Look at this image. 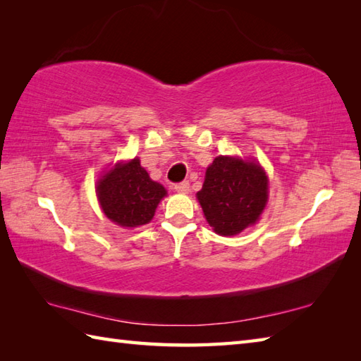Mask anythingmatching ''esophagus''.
Returning <instances> with one entry per match:
<instances>
[{
    "label": "esophagus",
    "instance_id": "34e87169",
    "mask_svg": "<svg viewBox=\"0 0 361 361\" xmlns=\"http://www.w3.org/2000/svg\"><path fill=\"white\" fill-rule=\"evenodd\" d=\"M173 189L176 190V192H180V194H188L189 192V181L176 183V185L173 186Z\"/></svg>",
    "mask_w": 361,
    "mask_h": 361
}]
</instances>
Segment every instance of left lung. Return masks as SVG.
I'll return each mask as SVG.
<instances>
[{"mask_svg": "<svg viewBox=\"0 0 361 361\" xmlns=\"http://www.w3.org/2000/svg\"><path fill=\"white\" fill-rule=\"evenodd\" d=\"M197 198L214 231L235 235L255 225L265 209L268 178L256 161L220 155L206 169Z\"/></svg>", "mask_w": 361, "mask_h": 361, "instance_id": "1", "label": "left lung"}]
</instances>
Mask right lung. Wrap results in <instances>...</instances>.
<instances>
[{
	"mask_svg": "<svg viewBox=\"0 0 361 361\" xmlns=\"http://www.w3.org/2000/svg\"><path fill=\"white\" fill-rule=\"evenodd\" d=\"M97 200L104 214L122 228L142 226L155 216L166 189L141 167L140 158L118 163L97 181Z\"/></svg>",
	"mask_w": 361,
	"mask_h": 361,
	"instance_id": "obj_1",
	"label": "right lung"
}]
</instances>
